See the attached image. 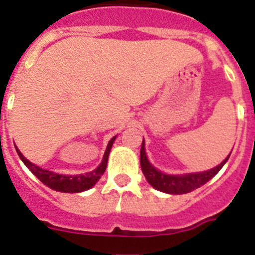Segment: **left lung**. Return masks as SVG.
I'll list each match as a JSON object with an SVG mask.
<instances>
[{
  "instance_id": "obj_1",
  "label": "left lung",
  "mask_w": 255,
  "mask_h": 255,
  "mask_svg": "<svg viewBox=\"0 0 255 255\" xmlns=\"http://www.w3.org/2000/svg\"><path fill=\"white\" fill-rule=\"evenodd\" d=\"M229 156H228L220 165L216 166L215 168H211V170L209 171H204V172L189 173V175L182 176L166 175V173L157 171L156 168L148 162L146 152H144L143 139L141 146V156H139V160H141V168L144 177H146L147 181H148L154 189L160 190V191L162 192H167V194L181 195L194 191L195 189H199L200 186L205 185L209 180H211V178L221 170V167L225 165V162L228 161Z\"/></svg>"
}]
</instances>
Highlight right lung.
Returning <instances> with one entry per match:
<instances>
[{"label":"right lung","instance_id":"obj_1","mask_svg":"<svg viewBox=\"0 0 255 255\" xmlns=\"http://www.w3.org/2000/svg\"><path fill=\"white\" fill-rule=\"evenodd\" d=\"M114 139H116V137H113V138L109 141L106 149V153H104L103 161H102V163L98 167L95 168L94 171H92V172L77 176H63L51 172V171L42 170L39 166L34 165V163H31L28 160H26L25 157L22 156V153L17 149V147H16V151H17V154L20 156L22 162L26 165V167H27L31 172L34 173L42 184L46 185L47 187L60 192H82L94 186V185L99 181L101 176L104 173V171H106L107 168V162H108L109 152H111L112 144H113Z\"/></svg>","mask_w":255,"mask_h":255}]
</instances>
